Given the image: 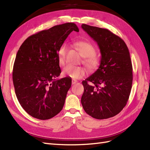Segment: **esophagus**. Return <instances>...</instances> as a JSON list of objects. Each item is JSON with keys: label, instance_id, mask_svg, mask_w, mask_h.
<instances>
[{"label": "esophagus", "instance_id": "34e87169", "mask_svg": "<svg viewBox=\"0 0 150 150\" xmlns=\"http://www.w3.org/2000/svg\"><path fill=\"white\" fill-rule=\"evenodd\" d=\"M71 82H72V84H75L77 83V81H75V80H72Z\"/></svg>", "mask_w": 150, "mask_h": 150}]
</instances>
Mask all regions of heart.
I'll list each match as a JSON object with an SVG mask.
<instances>
[{
  "mask_svg": "<svg viewBox=\"0 0 150 150\" xmlns=\"http://www.w3.org/2000/svg\"><path fill=\"white\" fill-rule=\"evenodd\" d=\"M74 46L80 55L83 57L82 62L90 71L96 70L100 64V59L96 54V50L92 44L85 40H79L74 44ZM67 47L65 44L60 47L59 51V62L60 66H64ZM84 67L66 66L63 69V73L73 79H79L86 74Z\"/></svg>",
  "mask_w": 150,
  "mask_h": 150,
  "instance_id": "b5f03b06",
  "label": "heart"
}]
</instances>
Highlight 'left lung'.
I'll return each mask as SVG.
<instances>
[{"instance_id": "obj_1", "label": "left lung", "mask_w": 150, "mask_h": 150, "mask_svg": "<svg viewBox=\"0 0 150 150\" xmlns=\"http://www.w3.org/2000/svg\"><path fill=\"white\" fill-rule=\"evenodd\" d=\"M82 28L96 41L101 53L99 68L82 81L81 103L97 119L115 116L125 107L131 92L133 68L124 41L108 29L84 24Z\"/></svg>"}]
</instances>
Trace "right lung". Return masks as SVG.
Wrapping results in <instances>:
<instances>
[{"mask_svg": "<svg viewBox=\"0 0 150 150\" xmlns=\"http://www.w3.org/2000/svg\"><path fill=\"white\" fill-rule=\"evenodd\" d=\"M73 31H79L73 22L57 25L27 38L18 51L13 69L15 94L34 118L50 119L62 110L71 79H55L61 73L58 52Z\"/></svg>", "mask_w": 150, "mask_h": 150, "instance_id": "obj_1", "label": "right lung"}]
</instances>
